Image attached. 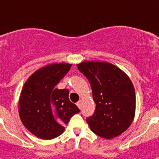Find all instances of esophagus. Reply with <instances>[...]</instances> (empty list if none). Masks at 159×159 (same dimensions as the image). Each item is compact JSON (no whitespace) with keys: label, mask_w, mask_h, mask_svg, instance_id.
<instances>
[{"label":"esophagus","mask_w":159,"mask_h":159,"mask_svg":"<svg viewBox=\"0 0 159 159\" xmlns=\"http://www.w3.org/2000/svg\"><path fill=\"white\" fill-rule=\"evenodd\" d=\"M76 105H77V106H78L79 108L81 109V107H82V101H81V100L79 101V102L76 103Z\"/></svg>","instance_id":"34e87169"}]
</instances>
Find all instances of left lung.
Segmentation results:
<instances>
[{
    "mask_svg": "<svg viewBox=\"0 0 159 159\" xmlns=\"http://www.w3.org/2000/svg\"><path fill=\"white\" fill-rule=\"evenodd\" d=\"M89 80L96 103L94 114L86 121L103 138L119 136L132 124L136 111V93L129 77L116 66L106 61L77 64Z\"/></svg>",
    "mask_w": 159,
    "mask_h": 159,
    "instance_id": "obj_1",
    "label": "left lung"
}]
</instances>
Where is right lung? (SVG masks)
Here are the masks:
<instances>
[{"mask_svg": "<svg viewBox=\"0 0 159 159\" xmlns=\"http://www.w3.org/2000/svg\"><path fill=\"white\" fill-rule=\"evenodd\" d=\"M71 64L55 63L31 75L21 92L18 111L28 131L40 139L51 140L64 132L63 125L80 110L69 100V90L55 89Z\"/></svg>", "mask_w": 159, "mask_h": 159, "instance_id": "obj_1", "label": "right lung"}]
</instances>
